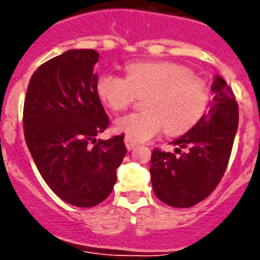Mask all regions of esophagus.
Instances as JSON below:
<instances>
[{
	"instance_id": "34e87169",
	"label": "esophagus",
	"mask_w": 260,
	"mask_h": 260,
	"mask_svg": "<svg viewBox=\"0 0 260 260\" xmlns=\"http://www.w3.org/2000/svg\"><path fill=\"white\" fill-rule=\"evenodd\" d=\"M124 143H125L126 150H128V151H132L135 148V147L138 146V143H135L134 140H131V139L126 138V136H125V139H124Z\"/></svg>"
}]
</instances>
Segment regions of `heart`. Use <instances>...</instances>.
Returning <instances> with one entry per match:
<instances>
[{
    "label": "heart",
    "mask_w": 260,
    "mask_h": 260,
    "mask_svg": "<svg viewBox=\"0 0 260 260\" xmlns=\"http://www.w3.org/2000/svg\"><path fill=\"white\" fill-rule=\"evenodd\" d=\"M100 100L113 112L144 97L142 113L122 116L114 126L134 142H146L166 128L177 136L190 131L205 114L210 91L204 79L175 63H132L125 77L105 73L97 81Z\"/></svg>",
    "instance_id": "1"
}]
</instances>
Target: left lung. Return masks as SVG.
<instances>
[{"label":"left lung","instance_id":"obj_1","mask_svg":"<svg viewBox=\"0 0 260 260\" xmlns=\"http://www.w3.org/2000/svg\"><path fill=\"white\" fill-rule=\"evenodd\" d=\"M210 89L214 97L209 112L171 142L177 146L175 152L155 148L151 155L155 196L174 208H190L205 200L217 187L230 162L239 124L238 102L220 75L214 77Z\"/></svg>","mask_w":260,"mask_h":260}]
</instances>
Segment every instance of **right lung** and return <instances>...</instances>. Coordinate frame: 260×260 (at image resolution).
<instances>
[{
    "label": "right lung",
    "instance_id": "obj_1",
    "mask_svg": "<svg viewBox=\"0 0 260 260\" xmlns=\"http://www.w3.org/2000/svg\"><path fill=\"white\" fill-rule=\"evenodd\" d=\"M94 50H70L35 71L24 101V136L43 179L63 201L91 208L108 198L126 154L124 134L95 139L109 125L97 94Z\"/></svg>",
    "mask_w": 260,
    "mask_h": 260
}]
</instances>
